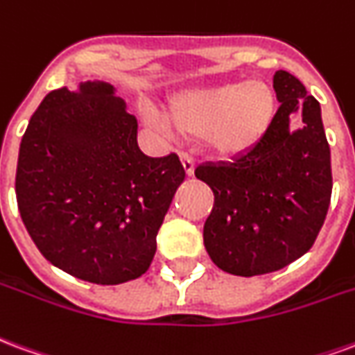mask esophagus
Here are the masks:
<instances>
[{
  "instance_id": "esophagus-1",
  "label": "esophagus",
  "mask_w": 355,
  "mask_h": 355,
  "mask_svg": "<svg viewBox=\"0 0 355 355\" xmlns=\"http://www.w3.org/2000/svg\"><path fill=\"white\" fill-rule=\"evenodd\" d=\"M181 166H183L187 175L195 174V162H193V159L189 157L187 153H181Z\"/></svg>"
}]
</instances>
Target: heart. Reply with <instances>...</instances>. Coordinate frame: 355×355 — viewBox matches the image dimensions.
Segmentation results:
<instances>
[{
	"label": "heart",
	"instance_id": "1",
	"mask_svg": "<svg viewBox=\"0 0 355 355\" xmlns=\"http://www.w3.org/2000/svg\"><path fill=\"white\" fill-rule=\"evenodd\" d=\"M272 90L261 81L181 90L170 100L166 121L183 136H206L219 155L234 157L259 141L274 117ZM151 123L160 124L157 119Z\"/></svg>",
	"mask_w": 355,
	"mask_h": 355
}]
</instances>
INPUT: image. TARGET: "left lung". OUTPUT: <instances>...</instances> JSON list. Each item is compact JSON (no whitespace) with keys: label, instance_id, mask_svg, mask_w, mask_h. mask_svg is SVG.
I'll return each mask as SVG.
<instances>
[{"label":"left lung","instance_id":"1","mask_svg":"<svg viewBox=\"0 0 355 355\" xmlns=\"http://www.w3.org/2000/svg\"><path fill=\"white\" fill-rule=\"evenodd\" d=\"M280 107L265 136L232 162H206L195 175L214 191L206 252L221 270L259 276L302 257L322 229L333 191L322 107L295 75L274 73ZM302 115L301 129L291 117Z\"/></svg>","mask_w":355,"mask_h":355}]
</instances>
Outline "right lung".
<instances>
[{
	"label": "right lung",
	"mask_w": 355,
	"mask_h": 355,
	"mask_svg": "<svg viewBox=\"0 0 355 355\" xmlns=\"http://www.w3.org/2000/svg\"><path fill=\"white\" fill-rule=\"evenodd\" d=\"M185 180L180 159L138 147V121L115 87L85 81L43 98L26 128L17 202L46 261L79 280L117 286L147 272L157 232Z\"/></svg>",
	"instance_id": "obj_1"
}]
</instances>
